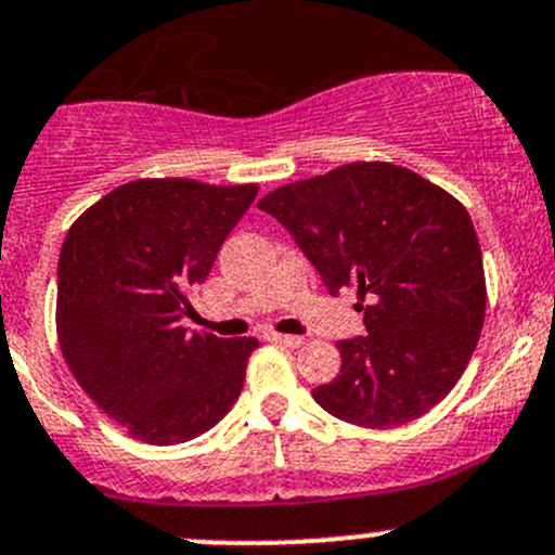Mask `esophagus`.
Segmentation results:
<instances>
[{"mask_svg":"<svg viewBox=\"0 0 555 555\" xmlns=\"http://www.w3.org/2000/svg\"><path fill=\"white\" fill-rule=\"evenodd\" d=\"M268 341L273 344H282V347H300L304 344V338L300 336H287V333H268Z\"/></svg>","mask_w":555,"mask_h":555,"instance_id":"esophagus-1","label":"esophagus"}]
</instances>
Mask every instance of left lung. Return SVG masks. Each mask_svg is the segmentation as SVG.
<instances>
[{
	"instance_id": "1",
	"label": "left lung",
	"mask_w": 555,
	"mask_h": 555,
	"mask_svg": "<svg viewBox=\"0 0 555 555\" xmlns=\"http://www.w3.org/2000/svg\"><path fill=\"white\" fill-rule=\"evenodd\" d=\"M327 293L352 287L365 336L338 341L341 371L311 390L338 421L392 428L437 406L486 322V271L469 211L390 163H349L268 192Z\"/></svg>"
}]
</instances>
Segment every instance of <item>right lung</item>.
Wrapping results in <instances>:
<instances>
[{"label": "right lung", "instance_id": "right-lung-1", "mask_svg": "<svg viewBox=\"0 0 555 555\" xmlns=\"http://www.w3.org/2000/svg\"><path fill=\"white\" fill-rule=\"evenodd\" d=\"M257 190L134 179L69 228L59 255V349L86 396L132 439L190 442L238 401L257 338L186 333L181 317Z\"/></svg>", "mask_w": 555, "mask_h": 555}]
</instances>
